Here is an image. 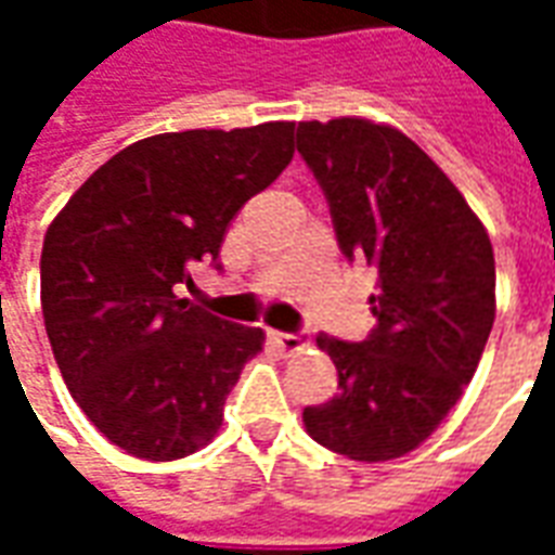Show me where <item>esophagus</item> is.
I'll use <instances>...</instances> for the list:
<instances>
[{"instance_id": "esophagus-1", "label": "esophagus", "mask_w": 555, "mask_h": 555, "mask_svg": "<svg viewBox=\"0 0 555 555\" xmlns=\"http://www.w3.org/2000/svg\"><path fill=\"white\" fill-rule=\"evenodd\" d=\"M270 341H273L279 350H285V353H294V350L306 348V341H302L297 333H279V330H273V333H270Z\"/></svg>"}]
</instances>
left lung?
<instances>
[{
	"label": "left lung",
	"instance_id": "1",
	"mask_svg": "<svg viewBox=\"0 0 555 555\" xmlns=\"http://www.w3.org/2000/svg\"><path fill=\"white\" fill-rule=\"evenodd\" d=\"M297 151L324 190L341 255L377 267L362 341L318 336L333 401L302 410L312 440L350 461H392L437 430L473 380L496 312L490 237L422 147L365 118L300 121Z\"/></svg>",
	"mask_w": 555,
	"mask_h": 555
}]
</instances>
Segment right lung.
<instances>
[{
    "mask_svg": "<svg viewBox=\"0 0 555 555\" xmlns=\"http://www.w3.org/2000/svg\"><path fill=\"white\" fill-rule=\"evenodd\" d=\"M294 125L183 130L127 145L47 229L41 306L59 372L103 437L145 461L214 440L261 350L258 326L181 300L193 261L219 264L231 219L294 157Z\"/></svg>",
    "mask_w": 555,
    "mask_h": 555,
    "instance_id": "add662e5",
    "label": "right lung"
}]
</instances>
